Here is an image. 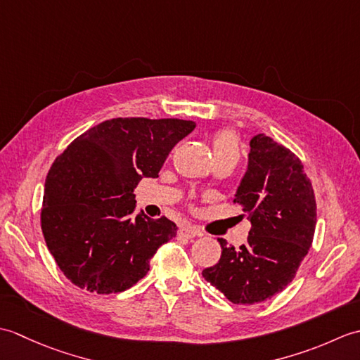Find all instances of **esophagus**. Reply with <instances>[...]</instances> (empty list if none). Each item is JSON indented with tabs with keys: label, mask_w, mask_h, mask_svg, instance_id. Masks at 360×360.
Segmentation results:
<instances>
[{
	"label": "esophagus",
	"mask_w": 360,
	"mask_h": 360,
	"mask_svg": "<svg viewBox=\"0 0 360 360\" xmlns=\"http://www.w3.org/2000/svg\"><path fill=\"white\" fill-rule=\"evenodd\" d=\"M179 233H181L182 236H186V238H195V236L201 235V232L198 231L196 227H193V226H188V224L182 226V227L179 229Z\"/></svg>",
	"instance_id": "34e87169"
}]
</instances>
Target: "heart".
Masks as SVG:
<instances>
[{
    "label": "heart",
    "mask_w": 360,
    "mask_h": 360,
    "mask_svg": "<svg viewBox=\"0 0 360 360\" xmlns=\"http://www.w3.org/2000/svg\"><path fill=\"white\" fill-rule=\"evenodd\" d=\"M212 150L215 159L232 158L238 160V141H236V136L232 131H229V129H223V131L215 134L212 142Z\"/></svg>",
    "instance_id": "b5f03b06"
}]
</instances>
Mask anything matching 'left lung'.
<instances>
[{
	"mask_svg": "<svg viewBox=\"0 0 360 360\" xmlns=\"http://www.w3.org/2000/svg\"><path fill=\"white\" fill-rule=\"evenodd\" d=\"M248 170L233 202L250 219L248 243L221 244L219 262L202 277L235 304H254L281 292L295 277L314 238L316 198L303 164L269 136L250 139Z\"/></svg>",
	"mask_w": 360,
	"mask_h": 360,
	"instance_id": "obj_1",
	"label": "left lung"
}]
</instances>
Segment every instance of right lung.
Listing matches in <instances>:
<instances>
[{"instance_id": "1", "label": "right lung", "mask_w": 360, "mask_h": 360, "mask_svg": "<svg viewBox=\"0 0 360 360\" xmlns=\"http://www.w3.org/2000/svg\"><path fill=\"white\" fill-rule=\"evenodd\" d=\"M193 120L119 117L74 139L44 184L41 231L65 277L97 294H116L150 271L159 246L178 227L165 217L134 215V188L158 178L168 153Z\"/></svg>"}]
</instances>
